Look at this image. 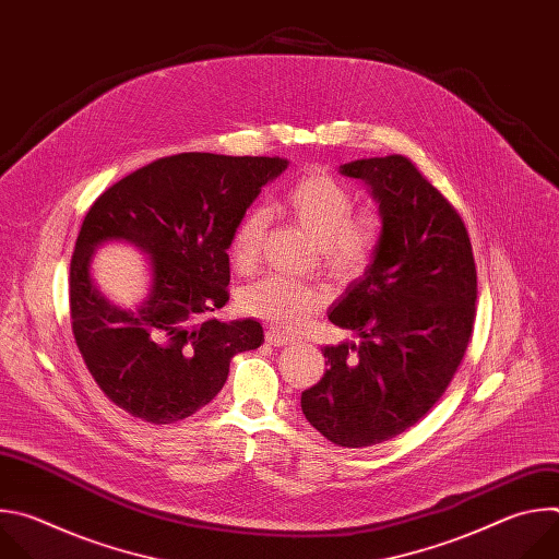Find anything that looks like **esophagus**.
<instances>
[{
    "label": "esophagus",
    "mask_w": 559,
    "mask_h": 559,
    "mask_svg": "<svg viewBox=\"0 0 559 559\" xmlns=\"http://www.w3.org/2000/svg\"><path fill=\"white\" fill-rule=\"evenodd\" d=\"M265 341H267L270 345H274V347H285V345H292V343H294L292 336H287V334L274 330V328H270V330L265 332Z\"/></svg>",
    "instance_id": "1"
}]
</instances>
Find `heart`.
I'll return each mask as SVG.
<instances>
[{"instance_id":"b5f03b06","label":"heart","mask_w":559,"mask_h":559,"mask_svg":"<svg viewBox=\"0 0 559 559\" xmlns=\"http://www.w3.org/2000/svg\"><path fill=\"white\" fill-rule=\"evenodd\" d=\"M354 190L325 175L300 177L278 201V207L298 223L318 243V259L325 274L338 283L356 281L371 265L378 241L380 218L376 212H354ZM267 212L257 207L238 221L231 234V263L238 270H252L259 261ZM323 305V292L294 278L270 274L248 285L238 296L243 313L261 318L267 325L294 332Z\"/></svg>"}]
</instances>
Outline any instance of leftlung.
I'll list each match as a JSON object with an SVG mask.
<instances>
[{
  "label": "left lung",
  "instance_id": "left-lung-1",
  "mask_svg": "<svg viewBox=\"0 0 559 559\" xmlns=\"http://www.w3.org/2000/svg\"><path fill=\"white\" fill-rule=\"evenodd\" d=\"M341 173L369 186L382 229L371 265L330 311L360 343L323 349L330 369L300 407L328 440L360 449L401 436L440 401L473 332L477 274L462 216L407 156L358 158Z\"/></svg>",
  "mask_w": 559,
  "mask_h": 559
}]
</instances>
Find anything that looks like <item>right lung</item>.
Listing matches in <instances>:
<instances>
[{
  "label": "right lung",
  "mask_w": 559,
  "mask_h": 559,
  "mask_svg": "<svg viewBox=\"0 0 559 559\" xmlns=\"http://www.w3.org/2000/svg\"><path fill=\"white\" fill-rule=\"evenodd\" d=\"M289 166L278 156L183 152L156 158L88 210L70 261L72 334L88 371L119 409L179 423L223 389L229 360L263 345L254 318H210L227 300L231 234L261 188ZM126 240L148 254V296L110 304L90 274L94 250Z\"/></svg>",
  "instance_id": "add662e5"
}]
</instances>
